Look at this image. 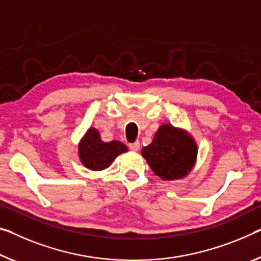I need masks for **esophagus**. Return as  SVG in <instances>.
Here are the masks:
<instances>
[{"label": "esophagus", "instance_id": "1", "mask_svg": "<svg viewBox=\"0 0 261 261\" xmlns=\"http://www.w3.org/2000/svg\"><path fill=\"white\" fill-rule=\"evenodd\" d=\"M140 148V142L139 141H135L133 143H129V149L133 150V151H138Z\"/></svg>", "mask_w": 261, "mask_h": 261}]
</instances>
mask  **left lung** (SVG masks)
I'll return each instance as SVG.
<instances>
[{
  "label": "left lung",
  "mask_w": 261,
  "mask_h": 261,
  "mask_svg": "<svg viewBox=\"0 0 261 261\" xmlns=\"http://www.w3.org/2000/svg\"><path fill=\"white\" fill-rule=\"evenodd\" d=\"M141 154L156 176L166 181L182 178L194 167L197 146L187 132L171 125H162L153 142Z\"/></svg>",
  "instance_id": "obj_1"
}]
</instances>
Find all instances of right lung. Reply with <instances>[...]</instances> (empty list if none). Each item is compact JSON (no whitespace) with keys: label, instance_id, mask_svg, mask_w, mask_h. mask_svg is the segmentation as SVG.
I'll use <instances>...</instances> for the list:
<instances>
[{"label":"right lung","instance_id":"obj_1","mask_svg":"<svg viewBox=\"0 0 261 261\" xmlns=\"http://www.w3.org/2000/svg\"><path fill=\"white\" fill-rule=\"evenodd\" d=\"M125 151H127V147L122 142H103L95 128H90L79 144L80 161L94 171L106 169L119 154Z\"/></svg>","mask_w":261,"mask_h":261}]
</instances>
